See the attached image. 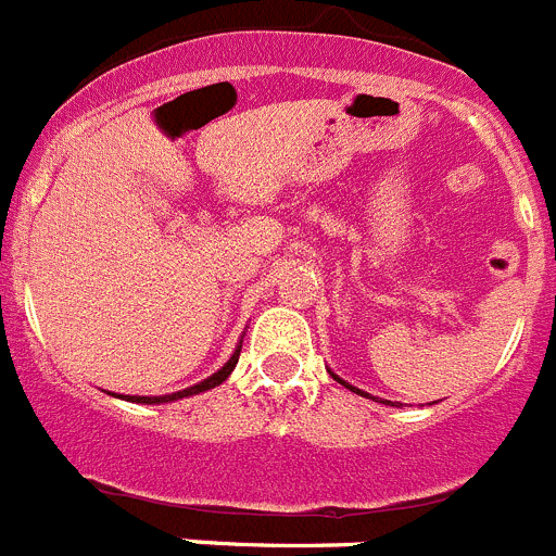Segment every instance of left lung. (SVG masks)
<instances>
[{
    "label": "left lung",
    "mask_w": 556,
    "mask_h": 556,
    "mask_svg": "<svg viewBox=\"0 0 556 556\" xmlns=\"http://www.w3.org/2000/svg\"><path fill=\"white\" fill-rule=\"evenodd\" d=\"M328 372H331V376H333V381H339V384H342V387H348V390H351V392H356V395H365V397H372V395H370V392H362V390H356V387H353V384H348V381H342V378H339V376H337V372H333V370H328ZM372 401H376V397H372ZM381 404H390V406H395V404H392V401H381Z\"/></svg>",
    "instance_id": "left-lung-1"
}]
</instances>
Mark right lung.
<instances>
[{
  "mask_svg": "<svg viewBox=\"0 0 556 556\" xmlns=\"http://www.w3.org/2000/svg\"><path fill=\"white\" fill-rule=\"evenodd\" d=\"M239 353H242V339H239V345H236V351L230 353V358L225 362L223 367H219L214 376L203 378L200 384L194 387H186V390L180 392H169V395H116V397H125V401H130V404H172V401H180V397H191V395H200V392H208L214 390V387H219L225 381V378L233 372L236 362H239Z\"/></svg>",
  "mask_w": 556,
  "mask_h": 556,
  "instance_id": "1",
  "label": "right lung"
}]
</instances>
